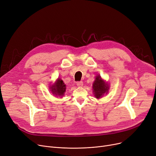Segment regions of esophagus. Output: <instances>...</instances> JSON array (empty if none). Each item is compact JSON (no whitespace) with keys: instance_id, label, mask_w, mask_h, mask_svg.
Listing matches in <instances>:
<instances>
[{"instance_id":"obj_1","label":"esophagus","mask_w":156,"mask_h":156,"mask_svg":"<svg viewBox=\"0 0 156 156\" xmlns=\"http://www.w3.org/2000/svg\"><path fill=\"white\" fill-rule=\"evenodd\" d=\"M76 85H77L78 87H82L83 85V83L82 81H80V82H78L76 83Z\"/></svg>"}]
</instances>
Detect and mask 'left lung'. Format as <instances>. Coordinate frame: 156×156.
I'll return each instance as SVG.
<instances>
[{"instance_id": "8db88e82", "label": "left lung", "mask_w": 156, "mask_h": 156, "mask_svg": "<svg viewBox=\"0 0 156 156\" xmlns=\"http://www.w3.org/2000/svg\"><path fill=\"white\" fill-rule=\"evenodd\" d=\"M108 85L101 79L99 75L97 76L93 83V92L95 97L98 99L101 98L105 93L108 92Z\"/></svg>"}]
</instances>
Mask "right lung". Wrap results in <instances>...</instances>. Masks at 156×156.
Masks as SVG:
<instances>
[{
  "label": "right lung",
  "mask_w": 156,
  "mask_h": 156,
  "mask_svg": "<svg viewBox=\"0 0 156 156\" xmlns=\"http://www.w3.org/2000/svg\"><path fill=\"white\" fill-rule=\"evenodd\" d=\"M50 89H51V92L55 96H62L64 94L66 91V85L63 82V81L60 79H58L57 82L51 87Z\"/></svg>",
  "instance_id": "obj_1"
}]
</instances>
